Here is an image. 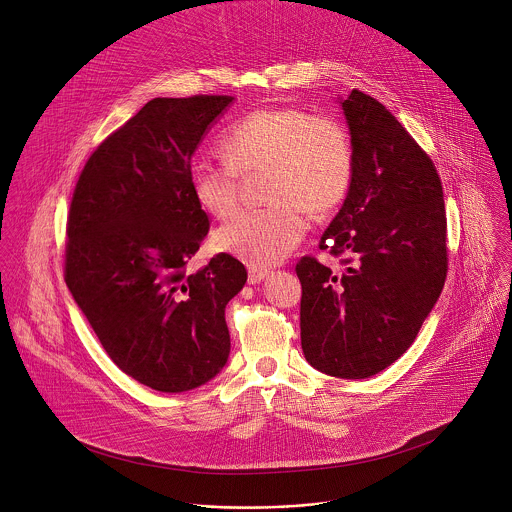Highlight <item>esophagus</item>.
I'll return each instance as SVG.
<instances>
[{"label":"esophagus","instance_id":"1","mask_svg":"<svg viewBox=\"0 0 512 512\" xmlns=\"http://www.w3.org/2000/svg\"><path fill=\"white\" fill-rule=\"evenodd\" d=\"M266 276H268V270L252 266V268L248 270V284H260Z\"/></svg>","mask_w":512,"mask_h":512}]
</instances>
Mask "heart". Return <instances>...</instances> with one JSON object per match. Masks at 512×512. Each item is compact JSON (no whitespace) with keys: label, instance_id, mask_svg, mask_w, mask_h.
<instances>
[{"label":"heart","instance_id":"b5f03b06","mask_svg":"<svg viewBox=\"0 0 512 512\" xmlns=\"http://www.w3.org/2000/svg\"><path fill=\"white\" fill-rule=\"evenodd\" d=\"M222 161L201 159L191 169L197 205L217 219L238 207V177L266 169V199L274 205L240 213L220 226V250L252 264L274 266L301 242L309 211L327 215L351 191L355 147L349 130L331 116L297 106L258 108L220 136Z\"/></svg>","mask_w":512,"mask_h":512}]
</instances>
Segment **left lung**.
<instances>
[{
  "label": "left lung",
  "mask_w": 512,
  "mask_h": 512,
  "mask_svg": "<svg viewBox=\"0 0 512 512\" xmlns=\"http://www.w3.org/2000/svg\"><path fill=\"white\" fill-rule=\"evenodd\" d=\"M355 147L351 191L319 248L341 258L333 272L313 256L297 266L301 349L337 378H368L414 343L447 276V220L438 169L372 96L341 102Z\"/></svg>",
  "instance_id": "left-lung-1"
}]
</instances>
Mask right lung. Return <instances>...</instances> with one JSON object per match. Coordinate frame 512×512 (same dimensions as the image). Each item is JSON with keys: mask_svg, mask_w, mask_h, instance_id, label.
Here are the masks:
<instances>
[{"mask_svg": "<svg viewBox=\"0 0 512 512\" xmlns=\"http://www.w3.org/2000/svg\"><path fill=\"white\" fill-rule=\"evenodd\" d=\"M232 96L153 98L88 157L67 220L65 282L116 366L159 392L226 365V303L246 268L220 252L189 272L209 232L191 157Z\"/></svg>", "mask_w": 512, "mask_h": 512, "instance_id": "obj_1", "label": "right lung"}]
</instances>
